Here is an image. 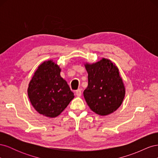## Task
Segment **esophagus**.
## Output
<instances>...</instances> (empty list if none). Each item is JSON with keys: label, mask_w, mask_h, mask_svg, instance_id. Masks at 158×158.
<instances>
[{"label": "esophagus", "mask_w": 158, "mask_h": 158, "mask_svg": "<svg viewBox=\"0 0 158 158\" xmlns=\"http://www.w3.org/2000/svg\"><path fill=\"white\" fill-rule=\"evenodd\" d=\"M76 95H77L78 97H80L81 95H82V92H81L80 89H78L76 91Z\"/></svg>", "instance_id": "34e87169"}]
</instances>
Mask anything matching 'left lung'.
I'll return each mask as SVG.
<instances>
[{
    "label": "left lung",
    "instance_id": "obj_1",
    "mask_svg": "<svg viewBox=\"0 0 158 158\" xmlns=\"http://www.w3.org/2000/svg\"><path fill=\"white\" fill-rule=\"evenodd\" d=\"M88 85L84 97L92 111L106 116L117 110L125 96V87L117 65L102 58L93 63H85Z\"/></svg>",
    "mask_w": 158,
    "mask_h": 158
}]
</instances>
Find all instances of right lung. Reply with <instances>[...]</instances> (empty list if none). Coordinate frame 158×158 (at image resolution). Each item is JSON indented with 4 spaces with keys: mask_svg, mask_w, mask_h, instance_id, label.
<instances>
[{
    "mask_svg": "<svg viewBox=\"0 0 158 158\" xmlns=\"http://www.w3.org/2000/svg\"><path fill=\"white\" fill-rule=\"evenodd\" d=\"M60 71L57 63L45 60L38 66L28 84L27 95L32 106L47 117L59 116L74 98Z\"/></svg>",
    "mask_w": 158,
    "mask_h": 158,
    "instance_id": "add662e5",
    "label": "right lung"
}]
</instances>
